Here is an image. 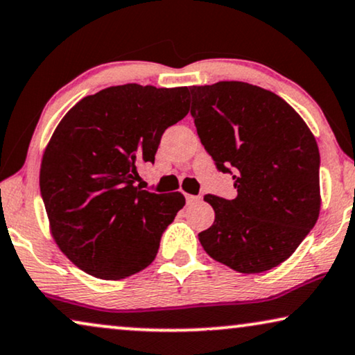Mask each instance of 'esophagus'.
Returning <instances> with one entry per match:
<instances>
[{
    "label": "esophagus",
    "mask_w": 355,
    "mask_h": 355,
    "mask_svg": "<svg viewBox=\"0 0 355 355\" xmlns=\"http://www.w3.org/2000/svg\"><path fill=\"white\" fill-rule=\"evenodd\" d=\"M186 200H187L189 205H193V203L200 202L202 197L200 196H186Z\"/></svg>",
    "instance_id": "esophagus-1"
}]
</instances>
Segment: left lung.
<instances>
[{"instance_id":"8db88e82","label":"left lung","mask_w":355,"mask_h":355,"mask_svg":"<svg viewBox=\"0 0 355 355\" xmlns=\"http://www.w3.org/2000/svg\"><path fill=\"white\" fill-rule=\"evenodd\" d=\"M191 95L200 142L237 191L232 200L205 196L215 223L200 244L239 273L275 268L318 220L317 140L293 106L261 87L223 80L191 87Z\"/></svg>"}]
</instances>
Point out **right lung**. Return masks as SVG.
Here are the masks:
<instances>
[{
    "label": "right lung",
    "instance_id": "add662e5",
    "mask_svg": "<svg viewBox=\"0 0 355 355\" xmlns=\"http://www.w3.org/2000/svg\"><path fill=\"white\" fill-rule=\"evenodd\" d=\"M189 89L125 84L82 98L43 153L40 192L56 244L100 279L147 268L164 230L186 205L181 192L135 186L169 125L189 113Z\"/></svg>",
    "mask_w": 355,
    "mask_h": 355
}]
</instances>
